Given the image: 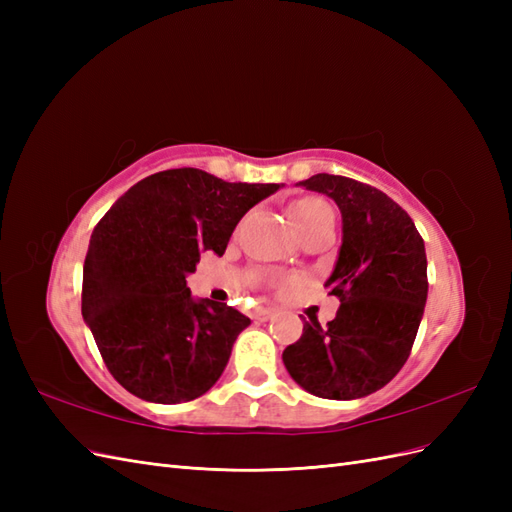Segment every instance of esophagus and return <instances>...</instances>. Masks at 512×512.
<instances>
[{"instance_id": "esophagus-1", "label": "esophagus", "mask_w": 512, "mask_h": 512, "mask_svg": "<svg viewBox=\"0 0 512 512\" xmlns=\"http://www.w3.org/2000/svg\"><path fill=\"white\" fill-rule=\"evenodd\" d=\"M273 318H275L273 309H265V307H262V309H256V312H254V320H258V322H269V320H273Z\"/></svg>"}]
</instances>
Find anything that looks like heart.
Masks as SVG:
<instances>
[{
	"label": "heart",
	"instance_id": "obj_1",
	"mask_svg": "<svg viewBox=\"0 0 512 512\" xmlns=\"http://www.w3.org/2000/svg\"><path fill=\"white\" fill-rule=\"evenodd\" d=\"M327 211H331V209H329L327 203H324V200H320V198H301V200H297V203H292L288 207V218H290L294 230H299L301 226L318 220L320 215H324Z\"/></svg>",
	"mask_w": 512,
	"mask_h": 512
}]
</instances>
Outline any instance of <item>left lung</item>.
Listing matches in <instances>:
<instances>
[{
	"instance_id": "1",
	"label": "left lung",
	"mask_w": 512,
	"mask_h": 512,
	"mask_svg": "<svg viewBox=\"0 0 512 512\" xmlns=\"http://www.w3.org/2000/svg\"><path fill=\"white\" fill-rule=\"evenodd\" d=\"M297 185L329 196L342 213V245L324 282L342 305L324 329L305 320L282 359L307 393L367 397L410 356L429 288L425 243L410 215L371 185L327 173Z\"/></svg>"
}]
</instances>
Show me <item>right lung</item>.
<instances>
[{"mask_svg": "<svg viewBox=\"0 0 512 512\" xmlns=\"http://www.w3.org/2000/svg\"><path fill=\"white\" fill-rule=\"evenodd\" d=\"M284 183H228L200 168L151 175L91 232L83 320L113 378L151 404H181L220 380L250 318L194 299L200 252L222 256L239 220Z\"/></svg>", "mask_w": 512, "mask_h": 512, "instance_id": "1", "label": "right lung"}]
</instances>
